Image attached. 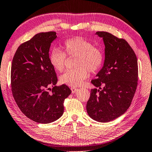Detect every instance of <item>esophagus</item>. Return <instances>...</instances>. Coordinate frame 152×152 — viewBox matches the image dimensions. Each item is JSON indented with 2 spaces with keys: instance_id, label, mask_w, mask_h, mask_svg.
<instances>
[{
  "instance_id": "1",
  "label": "esophagus",
  "mask_w": 152,
  "mask_h": 152,
  "mask_svg": "<svg viewBox=\"0 0 152 152\" xmlns=\"http://www.w3.org/2000/svg\"><path fill=\"white\" fill-rule=\"evenodd\" d=\"M77 88H76V87H71V91H72V93H75L76 91H77Z\"/></svg>"
}]
</instances>
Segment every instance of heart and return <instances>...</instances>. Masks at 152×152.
<instances>
[{"instance_id": "heart-1", "label": "heart", "mask_w": 152, "mask_h": 152, "mask_svg": "<svg viewBox=\"0 0 152 152\" xmlns=\"http://www.w3.org/2000/svg\"><path fill=\"white\" fill-rule=\"evenodd\" d=\"M63 51L54 49L50 55V64L59 72L65 70L66 56L76 57V69L69 70L59 77L60 82L72 87L79 86L89 76L90 72L99 70L104 61L102 50L86 38L77 36L66 39L62 46Z\"/></svg>"}]
</instances>
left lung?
Returning <instances> with one entry per match:
<instances>
[{
  "label": "left lung",
  "instance_id": "obj_1",
  "mask_svg": "<svg viewBox=\"0 0 152 152\" xmlns=\"http://www.w3.org/2000/svg\"><path fill=\"white\" fill-rule=\"evenodd\" d=\"M105 44L104 65L91 80L97 89L91 90L87 111L100 122L111 121L128 110L138 84V63L135 52L124 39L106 31H97Z\"/></svg>",
  "mask_w": 152,
  "mask_h": 152
}]
</instances>
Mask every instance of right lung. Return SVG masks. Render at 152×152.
<instances>
[{
  "label": "right lung",
  "mask_w": 152,
  "mask_h": 152,
  "mask_svg": "<svg viewBox=\"0 0 152 152\" xmlns=\"http://www.w3.org/2000/svg\"><path fill=\"white\" fill-rule=\"evenodd\" d=\"M56 37L55 31L36 34L19 46L12 63L14 100L24 115L41 124H48L61 117L64 112L63 102L71 93L65 84L56 86L58 77L48 53Z\"/></svg>",
  "instance_id": "right-lung-1"
}]
</instances>
